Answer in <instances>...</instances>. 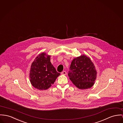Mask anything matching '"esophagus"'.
<instances>
[{"mask_svg": "<svg viewBox=\"0 0 123 123\" xmlns=\"http://www.w3.org/2000/svg\"><path fill=\"white\" fill-rule=\"evenodd\" d=\"M66 71H63L61 73V74L63 75H66Z\"/></svg>", "mask_w": 123, "mask_h": 123, "instance_id": "esophagus-1", "label": "esophagus"}]
</instances>
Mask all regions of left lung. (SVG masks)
<instances>
[{"instance_id": "left-lung-1", "label": "left lung", "mask_w": 123, "mask_h": 123, "mask_svg": "<svg viewBox=\"0 0 123 123\" xmlns=\"http://www.w3.org/2000/svg\"><path fill=\"white\" fill-rule=\"evenodd\" d=\"M68 76L72 83L80 89L91 88L97 77L95 67L89 57L81 55L72 61Z\"/></svg>"}]
</instances>
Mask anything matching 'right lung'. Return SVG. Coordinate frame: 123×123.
<instances>
[{
  "instance_id": "obj_1",
  "label": "right lung",
  "mask_w": 123,
  "mask_h": 123,
  "mask_svg": "<svg viewBox=\"0 0 123 123\" xmlns=\"http://www.w3.org/2000/svg\"><path fill=\"white\" fill-rule=\"evenodd\" d=\"M50 55L45 52L39 54L32 62L29 71L30 81L36 88L46 90L54 84L57 77V73L50 61Z\"/></svg>"
}]
</instances>
